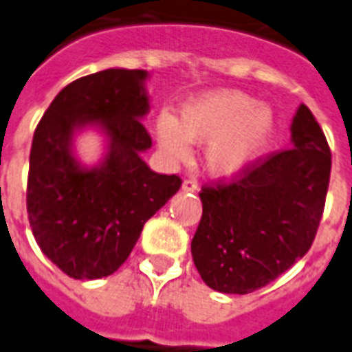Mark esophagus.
Returning <instances> with one entry per match:
<instances>
[{
  "instance_id": "obj_1",
  "label": "esophagus",
  "mask_w": 352,
  "mask_h": 352,
  "mask_svg": "<svg viewBox=\"0 0 352 352\" xmlns=\"http://www.w3.org/2000/svg\"><path fill=\"white\" fill-rule=\"evenodd\" d=\"M197 182L192 181V179H188V181L182 182V190L184 192H197Z\"/></svg>"
}]
</instances>
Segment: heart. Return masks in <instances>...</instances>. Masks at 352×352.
I'll return each instance as SVG.
<instances>
[{"label": "heart", "mask_w": 352, "mask_h": 352, "mask_svg": "<svg viewBox=\"0 0 352 352\" xmlns=\"http://www.w3.org/2000/svg\"><path fill=\"white\" fill-rule=\"evenodd\" d=\"M160 148L184 160L190 144H206L204 168L214 179L232 181L248 171L276 133V115L246 93L217 89L181 107L179 118L160 115L155 122Z\"/></svg>", "instance_id": "obj_1"}]
</instances>
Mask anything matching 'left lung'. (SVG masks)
Masks as SVG:
<instances>
[{"label":"left lung","mask_w":352,"mask_h":352,"mask_svg":"<svg viewBox=\"0 0 352 352\" xmlns=\"http://www.w3.org/2000/svg\"><path fill=\"white\" fill-rule=\"evenodd\" d=\"M292 148L259 160L239 181L203 188L193 263L210 289L248 294L311 248L331 175V149L311 109L290 124Z\"/></svg>","instance_id":"1"}]
</instances>
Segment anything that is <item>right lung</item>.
Here are the masks:
<instances>
[{
  "mask_svg": "<svg viewBox=\"0 0 352 352\" xmlns=\"http://www.w3.org/2000/svg\"><path fill=\"white\" fill-rule=\"evenodd\" d=\"M148 71L113 67L65 85L32 138L27 212L41 252L74 279L117 272L144 225L181 188L177 175L155 173L142 159L151 137ZM95 129L104 137L96 165L78 159L74 142Z\"/></svg>",
  "mask_w": 352,
  "mask_h": 352,
  "instance_id": "right-lung-1",
  "label": "right lung"
}]
</instances>
